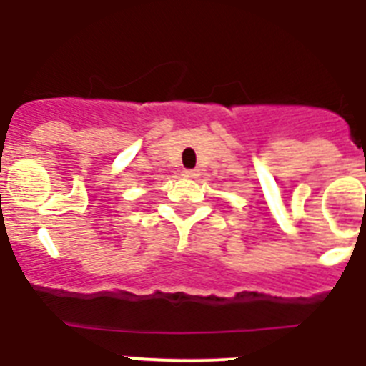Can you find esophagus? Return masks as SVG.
<instances>
[{"label": "esophagus", "instance_id": "obj_1", "mask_svg": "<svg viewBox=\"0 0 366 366\" xmlns=\"http://www.w3.org/2000/svg\"><path fill=\"white\" fill-rule=\"evenodd\" d=\"M182 177H186V178H195V177H197V171H193V169H184V171H182Z\"/></svg>", "mask_w": 366, "mask_h": 366}]
</instances>
